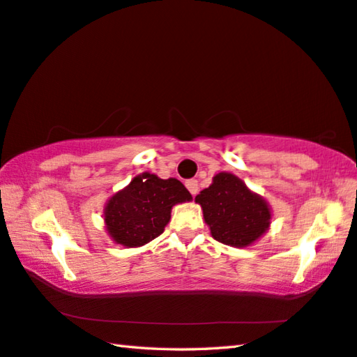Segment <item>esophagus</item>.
Masks as SVG:
<instances>
[{"label": "esophagus", "instance_id": "34e87169", "mask_svg": "<svg viewBox=\"0 0 357 357\" xmlns=\"http://www.w3.org/2000/svg\"><path fill=\"white\" fill-rule=\"evenodd\" d=\"M185 187H187V189H189V192L192 193L193 197H195L197 193H198V181H197V179L185 181Z\"/></svg>", "mask_w": 357, "mask_h": 357}]
</instances>
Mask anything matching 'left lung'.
<instances>
[{"mask_svg":"<svg viewBox=\"0 0 357 357\" xmlns=\"http://www.w3.org/2000/svg\"><path fill=\"white\" fill-rule=\"evenodd\" d=\"M217 242L245 248L257 242L271 223L270 204L236 174L222 172L195 197Z\"/></svg>","mask_w":357,"mask_h":357,"instance_id":"1","label":"left lung"}]
</instances>
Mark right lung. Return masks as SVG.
I'll list each match as a JSON object with an SVG mask.
<instances>
[{
    "instance_id": "add662e5",
    "label": "right lung",
    "mask_w": 357,
    "mask_h": 357,
    "mask_svg": "<svg viewBox=\"0 0 357 357\" xmlns=\"http://www.w3.org/2000/svg\"><path fill=\"white\" fill-rule=\"evenodd\" d=\"M190 199L189 190L176 178L140 173L107 199L102 212L107 236L125 248L144 246L164 232L173 206Z\"/></svg>"
}]
</instances>
